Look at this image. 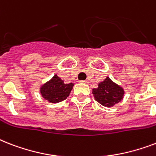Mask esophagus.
<instances>
[{"mask_svg":"<svg viewBox=\"0 0 156 156\" xmlns=\"http://www.w3.org/2000/svg\"><path fill=\"white\" fill-rule=\"evenodd\" d=\"M80 83H84V84H87V83H88V81H87V80H86V81H81Z\"/></svg>","mask_w":156,"mask_h":156,"instance_id":"34e87169","label":"esophagus"}]
</instances>
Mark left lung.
<instances>
[{
  "label": "left lung",
  "instance_id": "8db88e82",
  "mask_svg": "<svg viewBox=\"0 0 156 156\" xmlns=\"http://www.w3.org/2000/svg\"><path fill=\"white\" fill-rule=\"evenodd\" d=\"M95 100L105 107H112L119 103L124 95L123 88L113 83L109 78L99 83L98 88L93 89Z\"/></svg>",
  "mask_w": 156,
  "mask_h": 156
}]
</instances>
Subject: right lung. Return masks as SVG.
Listing matches in <instances>:
<instances>
[{
  "label": "right lung",
  "mask_w": 156,
  "mask_h": 156,
  "mask_svg": "<svg viewBox=\"0 0 156 156\" xmlns=\"http://www.w3.org/2000/svg\"><path fill=\"white\" fill-rule=\"evenodd\" d=\"M73 83L65 84L57 75L41 87L40 93L43 98L50 103H59L63 101L68 97L71 90L73 89Z\"/></svg>",
  "instance_id": "right-lung-1"
}]
</instances>
